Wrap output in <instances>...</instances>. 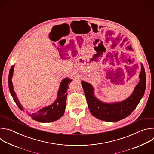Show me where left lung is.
Returning <instances> with one entry per match:
<instances>
[{
    "label": "left lung",
    "mask_w": 154,
    "mask_h": 154,
    "mask_svg": "<svg viewBox=\"0 0 154 154\" xmlns=\"http://www.w3.org/2000/svg\"><path fill=\"white\" fill-rule=\"evenodd\" d=\"M140 78V82L136 86L132 94L122 102L112 104L98 100L94 96L93 86L90 83L82 81V85L91 113L100 120L108 122L118 121L127 117L136 108L145 92L146 73L143 64Z\"/></svg>",
    "instance_id": "1"
}]
</instances>
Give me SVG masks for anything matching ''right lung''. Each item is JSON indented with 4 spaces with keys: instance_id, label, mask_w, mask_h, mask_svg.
Masks as SVG:
<instances>
[{
    "instance_id": "1",
    "label": "right lung",
    "mask_w": 154,
    "mask_h": 154,
    "mask_svg": "<svg viewBox=\"0 0 154 154\" xmlns=\"http://www.w3.org/2000/svg\"><path fill=\"white\" fill-rule=\"evenodd\" d=\"M13 64L10 69L9 77H8V86L10 93L13 97L14 101L16 104L19 108L20 109L23 110L16 96L13 88V83L11 82V78L13 73ZM71 80L69 79H65L61 83L60 89L58 93V98L56 101L52 104L51 105L43 108L37 112L35 113L30 115V116L33 118V119L37 121L42 122H50L55 121L60 119L64 114L65 111L66 105V98H67V90L69 83H71Z\"/></svg>"
}]
</instances>
